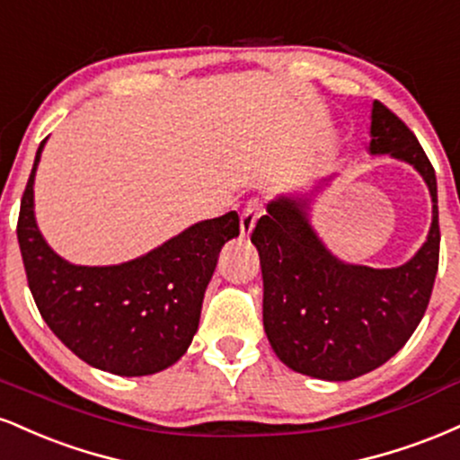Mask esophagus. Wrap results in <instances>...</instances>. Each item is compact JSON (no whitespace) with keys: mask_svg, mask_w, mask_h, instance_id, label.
I'll list each match as a JSON object with an SVG mask.
<instances>
[{"mask_svg":"<svg viewBox=\"0 0 460 460\" xmlns=\"http://www.w3.org/2000/svg\"><path fill=\"white\" fill-rule=\"evenodd\" d=\"M261 213H262V207L258 199H250V202L243 207V210H241V234L243 236H247L253 230V226H256Z\"/></svg>","mask_w":460,"mask_h":460,"instance_id":"esophagus-1","label":"esophagus"}]
</instances>
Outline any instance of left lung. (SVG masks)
Wrapping results in <instances>:
<instances>
[{"mask_svg": "<svg viewBox=\"0 0 460 460\" xmlns=\"http://www.w3.org/2000/svg\"><path fill=\"white\" fill-rule=\"evenodd\" d=\"M370 135V153L411 164L433 198L429 239L411 261L396 269L340 262L307 224L305 199H275L252 232L269 342L288 368L314 379L350 381L394 358L422 321L439 269V208L429 156L381 101L372 105Z\"/></svg>", "mask_w": 460, "mask_h": 460, "instance_id": "8db88e82", "label": "left lung"}]
</instances>
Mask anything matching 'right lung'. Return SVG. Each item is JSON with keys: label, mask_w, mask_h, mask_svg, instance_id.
Instances as JSON below:
<instances>
[{"label": "right lung", "mask_w": 460, "mask_h": 460, "mask_svg": "<svg viewBox=\"0 0 460 460\" xmlns=\"http://www.w3.org/2000/svg\"><path fill=\"white\" fill-rule=\"evenodd\" d=\"M21 198L16 236L38 312L66 347L94 368L153 375L182 358L198 332L204 290L221 247L239 236L236 210L199 221L142 258L77 267L58 256L34 219V174Z\"/></svg>", "instance_id": "right-lung-1"}]
</instances>
